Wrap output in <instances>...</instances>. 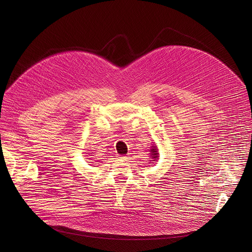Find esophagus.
I'll list each match as a JSON object with an SVG mask.
<instances>
[{
  "label": "esophagus",
  "mask_w": 252,
  "mask_h": 252,
  "mask_svg": "<svg viewBox=\"0 0 252 252\" xmlns=\"http://www.w3.org/2000/svg\"><path fill=\"white\" fill-rule=\"evenodd\" d=\"M118 158H119V159H123V160H126V159H127V158H128V157H127V156H119Z\"/></svg>",
  "instance_id": "esophagus-1"
}]
</instances>
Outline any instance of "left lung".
Listing matches in <instances>:
<instances>
[{
    "mask_svg": "<svg viewBox=\"0 0 252 252\" xmlns=\"http://www.w3.org/2000/svg\"><path fill=\"white\" fill-rule=\"evenodd\" d=\"M151 155H152V157L154 158V159H156L157 156H158L157 148H156V147H153V149H151ZM152 161H155V160H152Z\"/></svg>",
    "mask_w": 252,
    "mask_h": 252,
    "instance_id": "1",
    "label": "left lung"
}]
</instances>
